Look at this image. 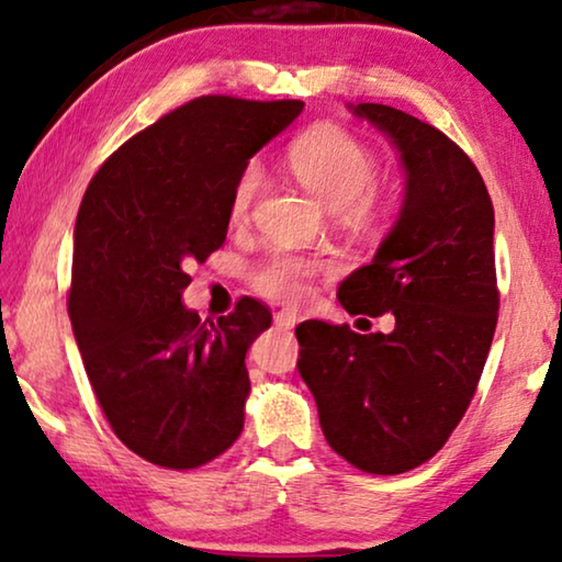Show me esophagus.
<instances>
[{
    "label": "esophagus",
    "instance_id": "esophagus-1",
    "mask_svg": "<svg viewBox=\"0 0 562 562\" xmlns=\"http://www.w3.org/2000/svg\"><path fill=\"white\" fill-rule=\"evenodd\" d=\"M297 321H300V315L295 311H288V307H284V311L274 313V323H278L280 328H295Z\"/></svg>",
    "mask_w": 562,
    "mask_h": 562
}]
</instances>
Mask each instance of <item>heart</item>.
Wrapping results in <instances>:
<instances>
[{
	"label": "heart",
	"instance_id": "heart-1",
	"mask_svg": "<svg viewBox=\"0 0 562 562\" xmlns=\"http://www.w3.org/2000/svg\"><path fill=\"white\" fill-rule=\"evenodd\" d=\"M288 168L297 183L323 201L328 209L367 211L369 188L374 183V157L361 142L341 126L326 124L297 137L288 149ZM262 188V168L249 162L239 172L228 201L232 221H244ZM321 272V262L305 259L290 251H280L257 267L251 284L259 295L280 300V303H300L311 292V280Z\"/></svg>",
	"mask_w": 562,
	"mask_h": 562
}]
</instances>
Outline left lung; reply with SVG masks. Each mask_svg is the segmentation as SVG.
I'll return each mask as SVG.
<instances>
[{
    "label": "left lung",
    "mask_w": 562,
    "mask_h": 562,
    "mask_svg": "<svg viewBox=\"0 0 562 562\" xmlns=\"http://www.w3.org/2000/svg\"><path fill=\"white\" fill-rule=\"evenodd\" d=\"M397 149L405 193L374 259L338 288L349 313L394 315L390 334L305 321L297 371L328 446L367 473L438 453L469 407L496 328L494 205L476 165L436 126L349 104Z\"/></svg>",
    "instance_id": "left-lung-1"
}]
</instances>
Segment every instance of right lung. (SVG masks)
I'll use <instances>...</instances> for the list:
<instances>
[{"label": "right lung", "mask_w": 562, "mask_h": 562, "mask_svg": "<svg viewBox=\"0 0 562 562\" xmlns=\"http://www.w3.org/2000/svg\"><path fill=\"white\" fill-rule=\"evenodd\" d=\"M303 106L193 99L124 142L86 188L70 326L109 425L149 463L199 469L244 428V357L272 315L244 297L232 315L203 323L183 290L188 267L226 239L239 172Z\"/></svg>", "instance_id": "obj_1"}]
</instances>
